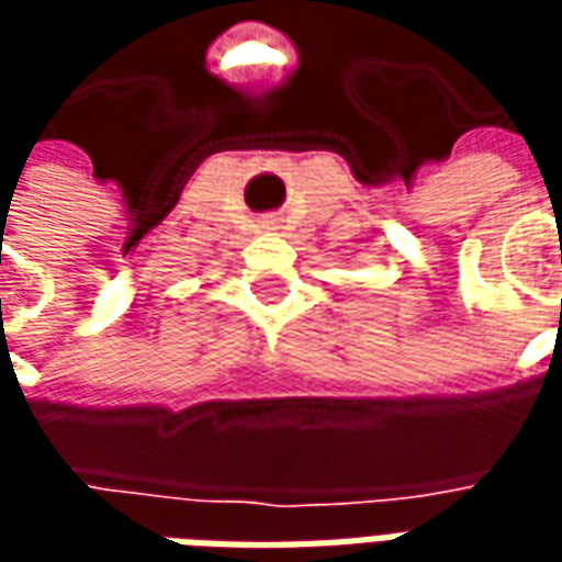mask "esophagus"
<instances>
[{"mask_svg":"<svg viewBox=\"0 0 562 562\" xmlns=\"http://www.w3.org/2000/svg\"><path fill=\"white\" fill-rule=\"evenodd\" d=\"M268 228H277V222H268Z\"/></svg>","mask_w":562,"mask_h":562,"instance_id":"obj_1","label":"esophagus"}]
</instances>
